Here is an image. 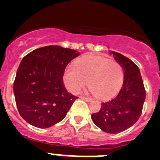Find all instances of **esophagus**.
<instances>
[{"label": "esophagus", "mask_w": 160, "mask_h": 160, "mask_svg": "<svg viewBox=\"0 0 160 160\" xmlns=\"http://www.w3.org/2000/svg\"><path fill=\"white\" fill-rule=\"evenodd\" d=\"M82 98V99H83V100H85V101H87V102H90L91 101V98H87V97H84V96H81V97H80Z\"/></svg>", "instance_id": "obj_1"}]
</instances>
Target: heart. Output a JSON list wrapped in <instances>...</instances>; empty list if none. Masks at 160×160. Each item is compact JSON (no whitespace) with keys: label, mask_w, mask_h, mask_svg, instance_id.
Instances as JSON below:
<instances>
[{"label":"heart","mask_w":160,"mask_h":160,"mask_svg":"<svg viewBox=\"0 0 160 160\" xmlns=\"http://www.w3.org/2000/svg\"><path fill=\"white\" fill-rule=\"evenodd\" d=\"M65 70L63 81L73 94H78L90 80V91L98 98L109 99L119 91L123 83L122 66L107 58L94 54L85 55Z\"/></svg>","instance_id":"heart-1"}]
</instances>
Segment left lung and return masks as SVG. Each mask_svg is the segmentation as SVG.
I'll return each instance as SVG.
<instances>
[{
    "label": "left lung",
    "instance_id": "1",
    "mask_svg": "<svg viewBox=\"0 0 160 160\" xmlns=\"http://www.w3.org/2000/svg\"><path fill=\"white\" fill-rule=\"evenodd\" d=\"M111 53L123 68V84L118 95L102 103L100 111L91 114V118L102 131L116 134L128 129L138 121L142 114L146 90L138 66L121 53Z\"/></svg>",
    "mask_w": 160,
    "mask_h": 160
}]
</instances>
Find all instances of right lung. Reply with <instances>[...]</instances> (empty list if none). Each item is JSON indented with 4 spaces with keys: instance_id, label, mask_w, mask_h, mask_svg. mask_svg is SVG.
Instances as JSON below:
<instances>
[{
    "instance_id": "1",
    "label": "right lung",
    "mask_w": 160,
    "mask_h": 160,
    "mask_svg": "<svg viewBox=\"0 0 160 160\" xmlns=\"http://www.w3.org/2000/svg\"><path fill=\"white\" fill-rule=\"evenodd\" d=\"M74 49L48 46L32 50L22 59L13 82L21 116L38 128H50L66 117L78 97L63 82L66 66L78 57Z\"/></svg>"
}]
</instances>
